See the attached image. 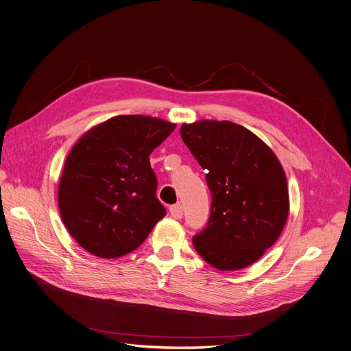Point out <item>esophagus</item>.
<instances>
[{
    "label": "esophagus",
    "instance_id": "34e87169",
    "mask_svg": "<svg viewBox=\"0 0 351 351\" xmlns=\"http://www.w3.org/2000/svg\"><path fill=\"white\" fill-rule=\"evenodd\" d=\"M170 214L176 219H181L182 218V207H181V204L171 205V207H170Z\"/></svg>",
    "mask_w": 351,
    "mask_h": 351
}]
</instances>
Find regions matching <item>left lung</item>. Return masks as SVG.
<instances>
[{
	"mask_svg": "<svg viewBox=\"0 0 351 351\" xmlns=\"http://www.w3.org/2000/svg\"><path fill=\"white\" fill-rule=\"evenodd\" d=\"M180 134L207 173L213 197L208 223L193 238L195 251L219 271L252 265L276 242L289 214L279 160L258 136L228 120L182 125Z\"/></svg>",
	"mask_w": 351,
	"mask_h": 351,
	"instance_id": "8db88e82",
	"label": "left lung"
}]
</instances>
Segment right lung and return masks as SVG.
<instances>
[{
	"label": "right lung",
	"instance_id": "right-lung-1",
	"mask_svg": "<svg viewBox=\"0 0 351 351\" xmlns=\"http://www.w3.org/2000/svg\"><path fill=\"white\" fill-rule=\"evenodd\" d=\"M174 129L157 117L116 116L76 141L62 171L58 205L82 248L99 258L123 256L167 214L156 197L149 157Z\"/></svg>",
	"mask_w": 351,
	"mask_h": 351
}]
</instances>
